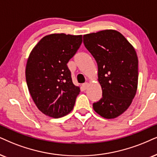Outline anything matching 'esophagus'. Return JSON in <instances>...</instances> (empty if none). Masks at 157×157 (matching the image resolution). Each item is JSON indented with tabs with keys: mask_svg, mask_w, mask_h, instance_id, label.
Returning <instances> with one entry per match:
<instances>
[{
	"mask_svg": "<svg viewBox=\"0 0 157 157\" xmlns=\"http://www.w3.org/2000/svg\"><path fill=\"white\" fill-rule=\"evenodd\" d=\"M82 87L84 88L85 89H87L89 87V83L88 82H85L84 84H82Z\"/></svg>",
	"mask_w": 157,
	"mask_h": 157,
	"instance_id": "34e87169",
	"label": "esophagus"
}]
</instances>
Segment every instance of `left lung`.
Listing matches in <instances>:
<instances>
[{
    "label": "left lung",
    "mask_w": 157,
    "mask_h": 157,
    "mask_svg": "<svg viewBox=\"0 0 157 157\" xmlns=\"http://www.w3.org/2000/svg\"><path fill=\"white\" fill-rule=\"evenodd\" d=\"M83 43L98 64L102 98L93 109L106 119H114L130 106L136 94L138 59L133 46L118 31L105 29L83 35Z\"/></svg>",
    "instance_id": "8db88e82"
}]
</instances>
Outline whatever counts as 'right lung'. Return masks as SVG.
I'll list each match as a JSON object with an SVG mask.
<instances>
[{"mask_svg":"<svg viewBox=\"0 0 157 157\" xmlns=\"http://www.w3.org/2000/svg\"><path fill=\"white\" fill-rule=\"evenodd\" d=\"M82 35L54 33L43 37L29 53L26 81L37 109L53 118L73 109L80 87L73 84L67 64L82 43Z\"/></svg>","mask_w":157,"mask_h":157,"instance_id":"1","label":"right lung"}]
</instances>
